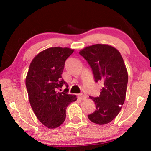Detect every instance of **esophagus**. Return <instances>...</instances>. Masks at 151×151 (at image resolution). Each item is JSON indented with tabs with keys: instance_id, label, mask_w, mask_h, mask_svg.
<instances>
[{
	"instance_id": "1",
	"label": "esophagus",
	"mask_w": 151,
	"mask_h": 151,
	"mask_svg": "<svg viewBox=\"0 0 151 151\" xmlns=\"http://www.w3.org/2000/svg\"><path fill=\"white\" fill-rule=\"evenodd\" d=\"M78 97L81 100H85L87 98V95L85 93H81V94L78 95Z\"/></svg>"
}]
</instances>
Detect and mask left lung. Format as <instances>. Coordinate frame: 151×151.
I'll use <instances>...</instances> for the list:
<instances>
[{
    "instance_id": "1",
    "label": "left lung",
    "mask_w": 151,
    "mask_h": 151,
    "mask_svg": "<svg viewBox=\"0 0 151 151\" xmlns=\"http://www.w3.org/2000/svg\"><path fill=\"white\" fill-rule=\"evenodd\" d=\"M92 69L95 82L104 87L99 97L89 96L95 104V110L88 115L93 123L104 125L118 116L126 99L128 75L119 52L111 45L95 44L79 52Z\"/></svg>"
}]
</instances>
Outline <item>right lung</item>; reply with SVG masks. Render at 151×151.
I'll use <instances>...</instances> for the list:
<instances>
[{"mask_svg": "<svg viewBox=\"0 0 151 151\" xmlns=\"http://www.w3.org/2000/svg\"><path fill=\"white\" fill-rule=\"evenodd\" d=\"M73 52L68 47H50L30 63L25 78L29 103L37 118L48 128L60 126L65 120L67 106L77 99L75 95L58 91L64 84L68 86L62 74L66 60Z\"/></svg>", "mask_w": 151, "mask_h": 151, "instance_id": "1", "label": "right lung"}]
</instances>
